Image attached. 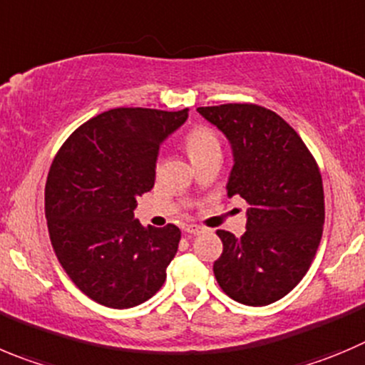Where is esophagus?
<instances>
[{"label": "esophagus", "instance_id": "obj_1", "mask_svg": "<svg viewBox=\"0 0 365 365\" xmlns=\"http://www.w3.org/2000/svg\"><path fill=\"white\" fill-rule=\"evenodd\" d=\"M183 230H185L187 234H192V236H196V234L202 232V227H198V225H187Z\"/></svg>", "mask_w": 365, "mask_h": 365}]
</instances>
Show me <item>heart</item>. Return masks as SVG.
Segmentation results:
<instances>
[{
  "label": "heart",
  "instance_id": "b5f03b06",
  "mask_svg": "<svg viewBox=\"0 0 365 365\" xmlns=\"http://www.w3.org/2000/svg\"><path fill=\"white\" fill-rule=\"evenodd\" d=\"M185 149L189 153V158L198 160L210 153H220V140L209 128H194L185 136Z\"/></svg>",
  "mask_w": 365,
  "mask_h": 365
}]
</instances>
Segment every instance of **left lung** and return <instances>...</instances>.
<instances>
[{
	"label": "left lung",
	"instance_id": "obj_1",
	"mask_svg": "<svg viewBox=\"0 0 365 365\" xmlns=\"http://www.w3.org/2000/svg\"><path fill=\"white\" fill-rule=\"evenodd\" d=\"M198 113L232 149L229 198L248 203L243 236L217 230L223 254L214 263L216 281L241 304H272L299 284L321 243V171L301 136L267 108L223 104Z\"/></svg>",
	"mask_w": 365,
	"mask_h": 365
}]
</instances>
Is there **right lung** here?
Returning <instances> with one entry per match:
<instances>
[{
  "label": "right lung",
  "mask_w": 365,
  "mask_h": 365,
  "mask_svg": "<svg viewBox=\"0 0 365 365\" xmlns=\"http://www.w3.org/2000/svg\"><path fill=\"white\" fill-rule=\"evenodd\" d=\"M189 111L115 108L64 142L44 187V214L57 259L90 299L133 308L162 288L178 252L176 225L144 227L136 198L153 189L158 149Z\"/></svg>",
  "instance_id": "obj_1"
}]
</instances>
